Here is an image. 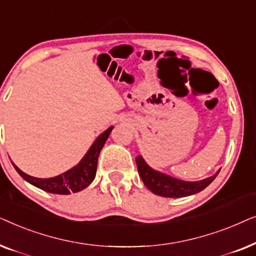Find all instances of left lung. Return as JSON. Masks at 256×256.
<instances>
[{
  "label": "left lung",
  "mask_w": 256,
  "mask_h": 256,
  "mask_svg": "<svg viewBox=\"0 0 256 256\" xmlns=\"http://www.w3.org/2000/svg\"><path fill=\"white\" fill-rule=\"evenodd\" d=\"M136 164H138L140 177L142 178L146 186L152 194L166 198H180L198 194V192L204 190L206 186H208L212 183L213 180H214L220 171L219 170L216 174H213V176L208 178H205L202 180L185 182L168 176V174L160 172V171L154 170L152 168H150L146 163V160H143L141 155L136 157Z\"/></svg>",
  "instance_id": "left-lung-1"
}]
</instances>
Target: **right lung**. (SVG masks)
I'll return each instance as SVG.
<instances>
[{
    "label": "right lung",
    "instance_id": "obj_1",
    "mask_svg": "<svg viewBox=\"0 0 256 256\" xmlns=\"http://www.w3.org/2000/svg\"><path fill=\"white\" fill-rule=\"evenodd\" d=\"M112 129H113V127H110L102 134L98 136V138L90 146V148L86 152V155L82 157V160L76 166H73L72 169L59 174V176L52 178H36L23 172L14 163L12 166L17 172L20 174V177L24 178L28 183L32 184L34 186L50 192V194H71L72 192L76 194V192L84 190L93 182L96 174L99 154L104 146V143H106Z\"/></svg>",
    "mask_w": 256,
    "mask_h": 256
}]
</instances>
